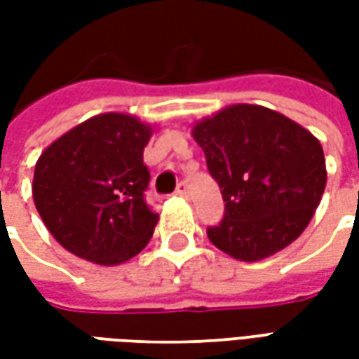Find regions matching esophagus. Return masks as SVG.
Listing matches in <instances>:
<instances>
[{"instance_id": "esophagus-1", "label": "esophagus", "mask_w": 359, "mask_h": 359, "mask_svg": "<svg viewBox=\"0 0 359 359\" xmlns=\"http://www.w3.org/2000/svg\"><path fill=\"white\" fill-rule=\"evenodd\" d=\"M175 194L179 196V198H187L188 196L187 187H184V184H179V187H177V190H175Z\"/></svg>"}]
</instances>
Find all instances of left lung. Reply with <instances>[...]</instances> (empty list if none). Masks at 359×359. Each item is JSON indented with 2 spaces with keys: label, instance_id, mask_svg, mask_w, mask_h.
Here are the masks:
<instances>
[{
  "label": "left lung",
  "instance_id": "left-lung-1",
  "mask_svg": "<svg viewBox=\"0 0 359 359\" xmlns=\"http://www.w3.org/2000/svg\"><path fill=\"white\" fill-rule=\"evenodd\" d=\"M192 138L225 200L223 221L208 229L215 248L259 262L306 231L327 184L323 148L308 128L264 105L234 103L196 121Z\"/></svg>",
  "mask_w": 359,
  "mask_h": 359
}]
</instances>
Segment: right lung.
<instances>
[{
  "label": "right lung",
  "mask_w": 359,
  "mask_h": 359,
  "mask_svg": "<svg viewBox=\"0 0 359 359\" xmlns=\"http://www.w3.org/2000/svg\"><path fill=\"white\" fill-rule=\"evenodd\" d=\"M156 126L130 113L86 118L38 157L32 198L51 236L90 264L121 265L138 256L159 215L144 202V148Z\"/></svg>",
  "instance_id": "right-lung-1"
}]
</instances>
